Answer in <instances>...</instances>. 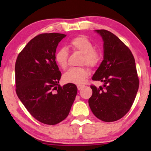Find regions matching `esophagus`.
Returning <instances> with one entry per match:
<instances>
[{"instance_id": "34e87169", "label": "esophagus", "mask_w": 151, "mask_h": 151, "mask_svg": "<svg viewBox=\"0 0 151 151\" xmlns=\"http://www.w3.org/2000/svg\"><path fill=\"white\" fill-rule=\"evenodd\" d=\"M83 87H84V85H77V89L79 90L81 89Z\"/></svg>"}]
</instances>
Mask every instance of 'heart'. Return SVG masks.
I'll use <instances>...</instances> for the list:
<instances>
[{"label":"heart","mask_w":151,"mask_h":151,"mask_svg":"<svg viewBox=\"0 0 151 151\" xmlns=\"http://www.w3.org/2000/svg\"><path fill=\"white\" fill-rule=\"evenodd\" d=\"M69 46L73 52L82 54L80 65L90 68H95L101 62V54L94 49L93 43L84 36H77L71 40ZM69 53L67 49L61 48L55 55V61L62 70H65L68 66ZM89 70L85 67H72L64 74L62 79L66 83L81 84L89 76Z\"/></svg>","instance_id":"b5f03b06"}]
</instances>
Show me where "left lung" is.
<instances>
[{"label":"left lung","instance_id":"left-lung-1","mask_svg":"<svg viewBox=\"0 0 151 151\" xmlns=\"http://www.w3.org/2000/svg\"><path fill=\"white\" fill-rule=\"evenodd\" d=\"M104 40V60L93 74V81L104 86L91 85L89 104L96 117L105 122L124 117L136 98L139 79L132 52L117 36L106 30H96Z\"/></svg>","mask_w":151,"mask_h":151}]
</instances>
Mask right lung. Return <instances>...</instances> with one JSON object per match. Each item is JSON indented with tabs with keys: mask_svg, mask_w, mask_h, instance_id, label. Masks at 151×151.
<instances>
[{
	"mask_svg": "<svg viewBox=\"0 0 151 151\" xmlns=\"http://www.w3.org/2000/svg\"><path fill=\"white\" fill-rule=\"evenodd\" d=\"M66 35L55 32L38 35L26 45L15 62L18 98L35 119L47 125L65 119L77 96L75 84H59L62 74L55 52Z\"/></svg>",
	"mask_w": 151,
	"mask_h": 151,
	"instance_id": "add662e5",
	"label": "right lung"
}]
</instances>
